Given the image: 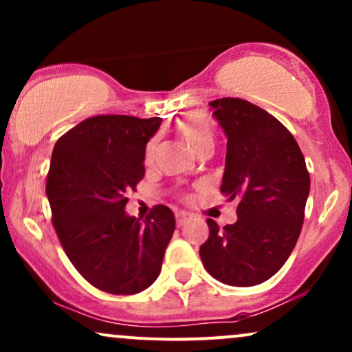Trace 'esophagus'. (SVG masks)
Wrapping results in <instances>:
<instances>
[{"instance_id":"obj_1","label":"esophagus","mask_w":352,"mask_h":352,"mask_svg":"<svg viewBox=\"0 0 352 352\" xmlns=\"http://www.w3.org/2000/svg\"><path fill=\"white\" fill-rule=\"evenodd\" d=\"M190 218H192V215H190L188 212H177V213H175L177 227H184L185 223H188Z\"/></svg>"}]
</instances>
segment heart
I'll use <instances>...</instances> for the list:
<instances>
[{
  "label": "heart",
  "instance_id": "1",
  "mask_svg": "<svg viewBox=\"0 0 352 352\" xmlns=\"http://www.w3.org/2000/svg\"><path fill=\"white\" fill-rule=\"evenodd\" d=\"M173 129L195 152L212 148L215 142V127H213L212 120L201 112H193V114L184 117ZM153 153H155V142L151 140L145 147V162H152Z\"/></svg>",
  "mask_w": 352,
  "mask_h": 352
}]
</instances>
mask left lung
Listing matches in <instances>:
<instances>
[{"mask_svg":"<svg viewBox=\"0 0 352 352\" xmlns=\"http://www.w3.org/2000/svg\"><path fill=\"white\" fill-rule=\"evenodd\" d=\"M210 107L228 137L221 193L238 201V220L220 228L208 218L201 263L225 285H260L280 272L300 238L309 173L300 145L276 117L238 98Z\"/></svg>","mask_w":352,"mask_h":352,"instance_id":"left-lung-1","label":"left lung"}]
</instances>
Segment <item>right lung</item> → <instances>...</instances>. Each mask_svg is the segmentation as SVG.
<instances>
[{
  "mask_svg": "<svg viewBox=\"0 0 352 352\" xmlns=\"http://www.w3.org/2000/svg\"><path fill=\"white\" fill-rule=\"evenodd\" d=\"M162 119L96 116L59 137L47 172L52 225L74 268L111 294L144 292L159 276L175 217L155 205L144 221L125 213L144 179L145 145Z\"/></svg>",
  "mask_w": 352,
  "mask_h": 352,
  "instance_id": "add662e5",
  "label": "right lung"
}]
</instances>
